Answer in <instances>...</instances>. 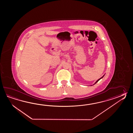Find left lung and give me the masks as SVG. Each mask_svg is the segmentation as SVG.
Returning <instances> with one entry per match:
<instances>
[{
	"instance_id": "8db88e82",
	"label": "left lung",
	"mask_w": 133,
	"mask_h": 133,
	"mask_svg": "<svg viewBox=\"0 0 133 133\" xmlns=\"http://www.w3.org/2000/svg\"><path fill=\"white\" fill-rule=\"evenodd\" d=\"M104 76H105V75H104V76H102V77H101V78H99V79H98V80H97V81H96V82H95V84H94V85H95V84H96V83H97V82H98V81H99V80H100V79H101V78H103V77H104Z\"/></svg>"
}]
</instances>
